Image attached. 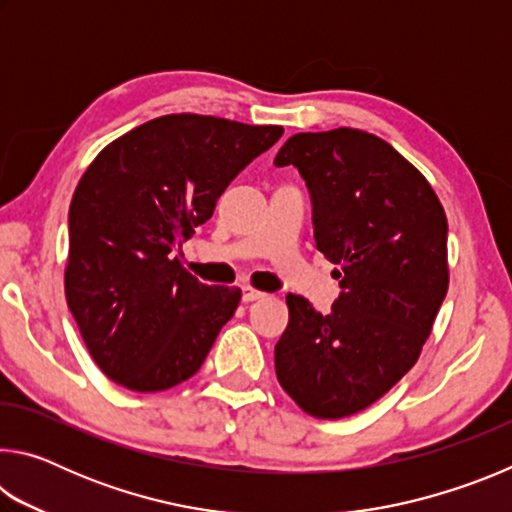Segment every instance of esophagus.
<instances>
[{"label": "esophagus", "instance_id": "1", "mask_svg": "<svg viewBox=\"0 0 512 512\" xmlns=\"http://www.w3.org/2000/svg\"><path fill=\"white\" fill-rule=\"evenodd\" d=\"M264 296H266L264 291H257V289H253V287H244V289H241V300H244V302L262 300Z\"/></svg>", "mask_w": 512, "mask_h": 512}]
</instances>
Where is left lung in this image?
I'll list each match as a JSON object with an SVG mask.
<instances>
[{"label": "left lung", "mask_w": 512, "mask_h": 512, "mask_svg": "<svg viewBox=\"0 0 512 512\" xmlns=\"http://www.w3.org/2000/svg\"><path fill=\"white\" fill-rule=\"evenodd\" d=\"M289 164L309 189L316 248L341 266V293L327 316L289 293L275 372L302 411L336 420L418 361L447 296V216L427 178L359 128L289 137L275 167Z\"/></svg>", "instance_id": "left-lung-1"}]
</instances>
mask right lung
Masks as SVG:
<instances>
[{
	"mask_svg": "<svg viewBox=\"0 0 512 512\" xmlns=\"http://www.w3.org/2000/svg\"><path fill=\"white\" fill-rule=\"evenodd\" d=\"M282 133V126L164 115L108 144L83 173L69 205L65 296L112 381L158 393L203 366L241 291L196 280L176 250Z\"/></svg>",
	"mask_w": 512,
	"mask_h": 512,
	"instance_id": "1",
	"label": "right lung"
}]
</instances>
